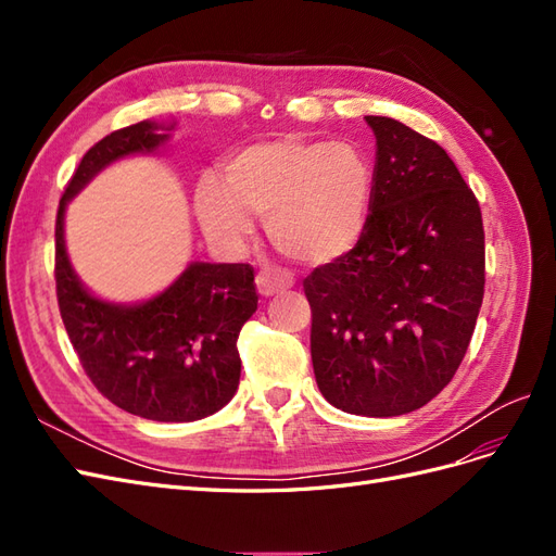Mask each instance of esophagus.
Listing matches in <instances>:
<instances>
[{
    "label": "esophagus",
    "instance_id": "esophagus-1",
    "mask_svg": "<svg viewBox=\"0 0 556 556\" xmlns=\"http://www.w3.org/2000/svg\"><path fill=\"white\" fill-rule=\"evenodd\" d=\"M255 282H257V292L262 296H274L278 292L290 290L294 285V278L288 271H280V268H262Z\"/></svg>",
    "mask_w": 556,
    "mask_h": 556
}]
</instances>
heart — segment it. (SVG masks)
I'll return each mask as SVG.
<instances>
[{
    "instance_id": "b5f03b06",
    "label": "heart",
    "mask_w": 556,
    "mask_h": 556,
    "mask_svg": "<svg viewBox=\"0 0 556 556\" xmlns=\"http://www.w3.org/2000/svg\"><path fill=\"white\" fill-rule=\"evenodd\" d=\"M376 166L362 148L280 137L252 143L225 166V182L204 178L194 206L201 227L225 248L243 245L255 220L290 260L327 266L348 257L371 223Z\"/></svg>"
}]
</instances>
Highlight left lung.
<instances>
[{
  "label": "left lung",
  "instance_id": "obj_1",
  "mask_svg": "<svg viewBox=\"0 0 556 556\" xmlns=\"http://www.w3.org/2000/svg\"><path fill=\"white\" fill-rule=\"evenodd\" d=\"M376 134V199L362 243L304 280L319 392L350 415L422 408L457 374L484 294L476 194L445 150L394 117Z\"/></svg>",
  "mask_w": 556,
  "mask_h": 556
}]
</instances>
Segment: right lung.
<instances>
[{"label": "right lung", "mask_w": 556, "mask_h": 556, "mask_svg": "<svg viewBox=\"0 0 556 556\" xmlns=\"http://www.w3.org/2000/svg\"><path fill=\"white\" fill-rule=\"evenodd\" d=\"M172 129L143 121L111 131L83 155L58 208L55 282L64 329L97 390L131 415L194 422L237 394V339L257 311L252 266L190 262L157 296L113 304L78 280L64 243L66 204L109 164L155 153Z\"/></svg>", "instance_id": "add662e5"}]
</instances>
